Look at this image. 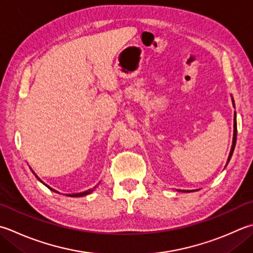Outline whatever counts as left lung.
I'll list each match as a JSON object with an SVG mask.
<instances>
[{"label": "left lung", "mask_w": 253, "mask_h": 253, "mask_svg": "<svg viewBox=\"0 0 253 253\" xmlns=\"http://www.w3.org/2000/svg\"><path fill=\"white\" fill-rule=\"evenodd\" d=\"M231 100H232V103H234V98H231ZM234 107H235V104H234ZM236 140H237V120H236V113H235V117H234V137H232V146H231V149H230V152H229L228 160H227V165H228V162H229L230 159H231L232 153H234L235 146H236ZM180 191H181V192H187V193H190V191H183V190H180Z\"/></svg>", "instance_id": "8db88e82"}]
</instances>
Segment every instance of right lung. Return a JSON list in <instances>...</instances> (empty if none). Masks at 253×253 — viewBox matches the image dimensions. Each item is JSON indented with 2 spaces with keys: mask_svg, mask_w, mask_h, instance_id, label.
Here are the masks:
<instances>
[{
  "mask_svg": "<svg viewBox=\"0 0 253 253\" xmlns=\"http://www.w3.org/2000/svg\"><path fill=\"white\" fill-rule=\"evenodd\" d=\"M33 173H34V171H33ZM34 174H35V173H34ZM35 176H36L37 177V179L39 180V181H41L42 183V184H44V183L41 180V179H39V177L36 175V174H35ZM44 185H46V184H44ZM47 187H48V189H50L51 191H53V192H56V193H59V192H57V191H54L53 189H51V187H49L48 185H46ZM94 189H95V186H94L93 187V189H90V190H87V191H85V192H82V193H76V194H67L68 196H70V197H81V196H84V195H87V194H90V193H92L93 191H94Z\"/></svg>",
  "mask_w": 253,
  "mask_h": 253,
  "instance_id": "1",
  "label": "right lung"
}]
</instances>
